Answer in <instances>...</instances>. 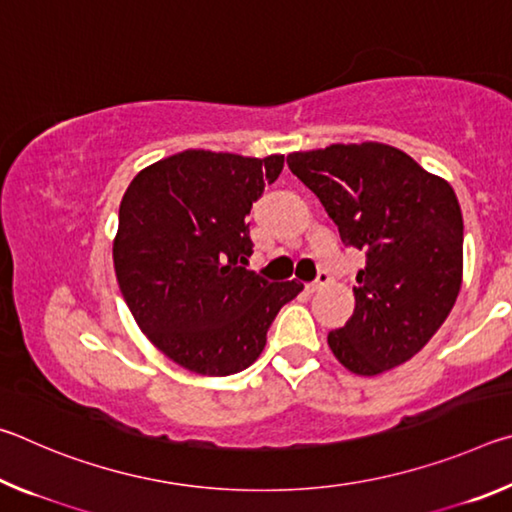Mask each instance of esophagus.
Returning <instances> with one entry per match:
<instances>
[{
	"label": "esophagus",
	"mask_w": 512,
	"mask_h": 512,
	"mask_svg": "<svg viewBox=\"0 0 512 512\" xmlns=\"http://www.w3.org/2000/svg\"><path fill=\"white\" fill-rule=\"evenodd\" d=\"M329 280H332V277H329V273H327V271H320L316 280L311 282V284H307V291H309V293H316V291L323 289L325 284H329Z\"/></svg>",
	"instance_id": "34e87169"
}]
</instances>
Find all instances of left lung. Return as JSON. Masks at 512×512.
I'll use <instances>...</instances> for the list:
<instances>
[{
    "label": "left lung",
    "mask_w": 512,
    "mask_h": 512,
    "mask_svg": "<svg viewBox=\"0 0 512 512\" xmlns=\"http://www.w3.org/2000/svg\"><path fill=\"white\" fill-rule=\"evenodd\" d=\"M345 246L366 253L354 314L327 334L334 357L372 377L409 361L452 311L463 280V214L447 180L379 142L291 153Z\"/></svg>",
    "instance_id": "8db88e82"
}]
</instances>
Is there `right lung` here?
<instances>
[{"instance_id":"add662e5","label":"right lung","mask_w":512,"mask_h":512,"mask_svg":"<svg viewBox=\"0 0 512 512\" xmlns=\"http://www.w3.org/2000/svg\"><path fill=\"white\" fill-rule=\"evenodd\" d=\"M284 155L189 149L142 169L119 205L112 259L119 291L155 348L198 375L255 363L268 327L302 284L246 271V216Z\"/></svg>"}]
</instances>
